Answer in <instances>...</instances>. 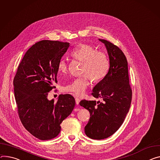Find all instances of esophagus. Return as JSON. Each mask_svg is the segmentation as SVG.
Listing matches in <instances>:
<instances>
[{
    "label": "esophagus",
    "instance_id": "esophagus-1",
    "mask_svg": "<svg viewBox=\"0 0 160 160\" xmlns=\"http://www.w3.org/2000/svg\"><path fill=\"white\" fill-rule=\"evenodd\" d=\"M75 101H76V104L78 105L80 103V99L78 98H75Z\"/></svg>",
    "mask_w": 160,
    "mask_h": 160
}]
</instances>
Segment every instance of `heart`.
Here are the masks:
<instances>
[{
  "label": "heart",
  "mask_w": 160,
  "mask_h": 160,
  "mask_svg": "<svg viewBox=\"0 0 160 160\" xmlns=\"http://www.w3.org/2000/svg\"><path fill=\"white\" fill-rule=\"evenodd\" d=\"M75 59L83 61L81 77L72 80L63 88V91L77 96H83L90 84V77L93 82H99L107 75L110 67L108 56L105 53L88 44L77 46L71 53ZM59 73H66L68 69L66 60L62 59L58 64Z\"/></svg>",
  "instance_id": "obj_1"
}]
</instances>
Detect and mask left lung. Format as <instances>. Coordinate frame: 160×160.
<instances>
[{"label": "left lung", "mask_w": 160, "mask_h": 160, "mask_svg": "<svg viewBox=\"0 0 160 160\" xmlns=\"http://www.w3.org/2000/svg\"><path fill=\"white\" fill-rule=\"evenodd\" d=\"M99 40L107 50L110 68L105 78L93 88L92 95L102 101L83 99L80 102L91 115L85 127V135L95 140L107 138L117 132L125 119L132 98L126 56L113 43Z\"/></svg>", "instance_id": "1"}]
</instances>
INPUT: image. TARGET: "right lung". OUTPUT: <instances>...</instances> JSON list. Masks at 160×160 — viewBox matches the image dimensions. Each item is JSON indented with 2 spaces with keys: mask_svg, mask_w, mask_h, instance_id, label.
I'll return each instance as SVG.
<instances>
[{
  "mask_svg": "<svg viewBox=\"0 0 160 160\" xmlns=\"http://www.w3.org/2000/svg\"><path fill=\"white\" fill-rule=\"evenodd\" d=\"M69 42L42 40L25 53L13 80L14 93L20 119L28 132L42 140L56 137L61 124L75 106L70 94H61L56 103L48 92L57 82L58 64Z\"/></svg>",
  "mask_w": 160,
  "mask_h": 160,
  "instance_id": "obj_1",
  "label": "right lung"
}]
</instances>
